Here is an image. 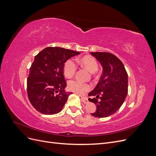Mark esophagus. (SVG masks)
<instances>
[{
	"instance_id": "34e87169",
	"label": "esophagus",
	"mask_w": 156,
	"mask_h": 156,
	"mask_svg": "<svg viewBox=\"0 0 156 156\" xmlns=\"http://www.w3.org/2000/svg\"><path fill=\"white\" fill-rule=\"evenodd\" d=\"M81 101L84 103H88V99L85 97H81Z\"/></svg>"
}]
</instances>
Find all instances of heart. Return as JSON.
<instances>
[{
    "instance_id": "b5f03b06",
    "label": "heart",
    "mask_w": 156,
    "mask_h": 156,
    "mask_svg": "<svg viewBox=\"0 0 156 156\" xmlns=\"http://www.w3.org/2000/svg\"><path fill=\"white\" fill-rule=\"evenodd\" d=\"M77 61L90 72H94L98 69V62L96 58L92 56L85 55L77 60ZM77 69V65L74 61L72 59L68 60L64 64V75L68 78L72 77L76 72ZM68 89L77 94L83 95L91 89V86L77 80H71L68 82Z\"/></svg>"
}]
</instances>
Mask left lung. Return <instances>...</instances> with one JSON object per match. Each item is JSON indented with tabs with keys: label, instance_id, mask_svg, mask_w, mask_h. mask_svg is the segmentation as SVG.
I'll return each mask as SVG.
<instances>
[{
	"label": "left lung",
	"instance_id": "left-lung-1",
	"mask_svg": "<svg viewBox=\"0 0 156 156\" xmlns=\"http://www.w3.org/2000/svg\"><path fill=\"white\" fill-rule=\"evenodd\" d=\"M103 67V73L96 88L88 94V101L95 103L96 111L91 115L98 118L111 116L119 109L128 90L127 73L122 61L106 52H91ZM100 98V100L98 99Z\"/></svg>",
	"mask_w": 156,
	"mask_h": 156
}]
</instances>
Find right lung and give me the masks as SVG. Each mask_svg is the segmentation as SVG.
Masks as SVG:
<instances>
[{"label":"right lung","mask_w":156,"mask_h":156,"mask_svg":"<svg viewBox=\"0 0 156 156\" xmlns=\"http://www.w3.org/2000/svg\"><path fill=\"white\" fill-rule=\"evenodd\" d=\"M79 52L48 47L34 57L27 78V94L32 105L44 115L62 111L72 92H66L64 63Z\"/></svg>","instance_id":"obj_1"}]
</instances>
